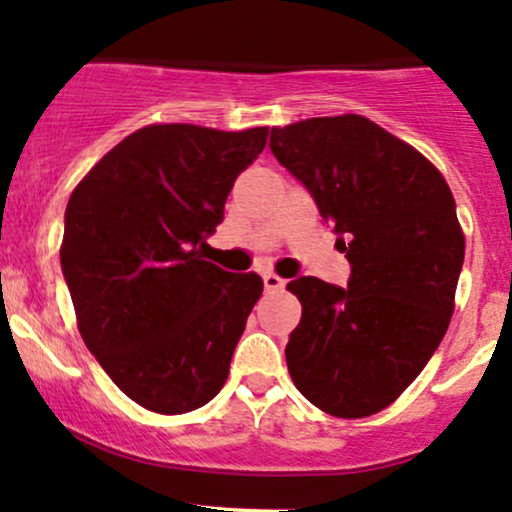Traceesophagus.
Wrapping results in <instances>:
<instances>
[{
  "label": "esophagus",
  "mask_w": 512,
  "mask_h": 512,
  "mask_svg": "<svg viewBox=\"0 0 512 512\" xmlns=\"http://www.w3.org/2000/svg\"><path fill=\"white\" fill-rule=\"evenodd\" d=\"M262 282H265L267 292H279V289H284V279L277 277V274H274V272L262 274Z\"/></svg>",
  "instance_id": "esophagus-1"
}]
</instances>
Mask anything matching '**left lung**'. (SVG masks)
I'll return each mask as SVG.
<instances>
[{
    "label": "left lung",
    "mask_w": 512,
    "mask_h": 512,
    "mask_svg": "<svg viewBox=\"0 0 512 512\" xmlns=\"http://www.w3.org/2000/svg\"><path fill=\"white\" fill-rule=\"evenodd\" d=\"M270 149L351 265L348 287L287 284L301 301L289 375L319 410L368 417L407 390L449 328L464 265L454 196L417 149L360 115L272 127Z\"/></svg>",
    "instance_id": "1"
}]
</instances>
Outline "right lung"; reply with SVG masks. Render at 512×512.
<instances>
[{
  "label": "right lung",
  "instance_id": "obj_1",
  "mask_svg": "<svg viewBox=\"0 0 512 512\" xmlns=\"http://www.w3.org/2000/svg\"><path fill=\"white\" fill-rule=\"evenodd\" d=\"M265 144L267 127H144L71 193L61 270L80 336L112 383L147 410H198L228 380L262 279L225 272L201 247Z\"/></svg>",
  "mask_w": 512,
  "mask_h": 512
}]
</instances>
